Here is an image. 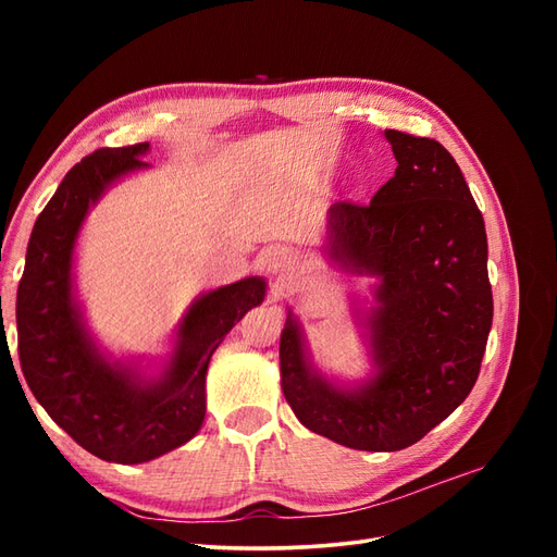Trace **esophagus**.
<instances>
[{"label":"esophagus","instance_id":"obj_1","mask_svg":"<svg viewBox=\"0 0 557 557\" xmlns=\"http://www.w3.org/2000/svg\"><path fill=\"white\" fill-rule=\"evenodd\" d=\"M295 262H297L295 252L288 250V248H283V246H274V248H269L264 252L267 272L269 274H276L278 278H283L285 274H290L293 269H295Z\"/></svg>","mask_w":557,"mask_h":557}]
</instances>
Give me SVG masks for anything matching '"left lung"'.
Listing matches in <instances>:
<instances>
[{
    "instance_id": "obj_1",
    "label": "left lung",
    "mask_w": 557,
    "mask_h": 557,
    "mask_svg": "<svg viewBox=\"0 0 557 557\" xmlns=\"http://www.w3.org/2000/svg\"><path fill=\"white\" fill-rule=\"evenodd\" d=\"M383 134L395 176L369 205L330 207L332 258L379 278L364 318L376 372L356 391L332 385L311 367L293 313L278 350L299 423L356 450L407 448L458 409L493 325L485 225L458 162L434 139Z\"/></svg>"
}]
</instances>
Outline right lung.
<instances>
[{
  "label": "right lung",
  "instance_id": "add662e5",
  "mask_svg": "<svg viewBox=\"0 0 557 557\" xmlns=\"http://www.w3.org/2000/svg\"><path fill=\"white\" fill-rule=\"evenodd\" d=\"M148 144L99 148L62 178L39 213L18 285V358L32 395L72 440L107 462L139 465L190 442L205 423L213 350L264 299L250 276L201 295L183 315L170 364L144 381L111 364L83 325L72 258L88 209L111 183L146 170Z\"/></svg>",
  "mask_w": 557,
  "mask_h": 557
}]
</instances>
